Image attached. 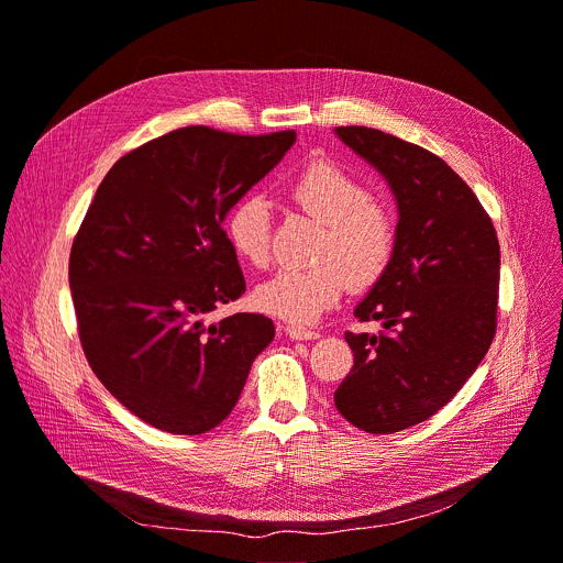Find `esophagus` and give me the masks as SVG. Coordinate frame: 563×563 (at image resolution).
<instances>
[{"label":"esophagus","mask_w":563,"mask_h":563,"mask_svg":"<svg viewBox=\"0 0 563 563\" xmlns=\"http://www.w3.org/2000/svg\"><path fill=\"white\" fill-rule=\"evenodd\" d=\"M285 332L289 340H319V330H310V328H301V325H285Z\"/></svg>","instance_id":"esophagus-1"}]
</instances>
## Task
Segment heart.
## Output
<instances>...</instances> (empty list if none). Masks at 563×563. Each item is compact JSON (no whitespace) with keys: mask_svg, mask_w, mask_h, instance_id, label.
Here are the masks:
<instances>
[{"mask_svg":"<svg viewBox=\"0 0 563 563\" xmlns=\"http://www.w3.org/2000/svg\"><path fill=\"white\" fill-rule=\"evenodd\" d=\"M285 199L321 223L310 267H283L257 285L255 306L272 317L310 323L346 289L378 283L398 244L394 212L368 199L364 183L330 161H312L283 187ZM229 246L251 267H267L272 217L260 197L240 199L223 221Z\"/></svg>","mask_w":563,"mask_h":563,"instance_id":"b5f03b06","label":"heart"}]
</instances>
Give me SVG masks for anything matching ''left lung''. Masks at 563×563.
<instances>
[{"mask_svg":"<svg viewBox=\"0 0 563 563\" xmlns=\"http://www.w3.org/2000/svg\"><path fill=\"white\" fill-rule=\"evenodd\" d=\"M334 131L389 180L398 203L391 265L355 308L385 332H346L355 362L334 405L355 428L391 434L451 402L489 351L500 244L471 187L428 148L378 129Z\"/></svg>","mask_w":563,"mask_h":563,"instance_id":"obj_1","label":"left lung"}]
</instances>
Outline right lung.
Masks as SVG:
<instances>
[{
    "instance_id": "right-lung-1",
    "label": "right lung",
    "mask_w": 563,
    "mask_h": 563,
    "mask_svg": "<svg viewBox=\"0 0 563 563\" xmlns=\"http://www.w3.org/2000/svg\"><path fill=\"white\" fill-rule=\"evenodd\" d=\"M294 142L185 126L133 148L97 187L69 253L71 301L95 376L144 423L212 430L272 344L267 317H203L246 291L223 217Z\"/></svg>"
}]
</instances>
